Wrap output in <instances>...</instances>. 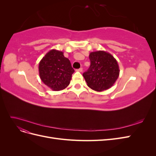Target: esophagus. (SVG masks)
Segmentation results:
<instances>
[{"label": "esophagus", "mask_w": 156, "mask_h": 156, "mask_svg": "<svg viewBox=\"0 0 156 156\" xmlns=\"http://www.w3.org/2000/svg\"><path fill=\"white\" fill-rule=\"evenodd\" d=\"M76 71H77V72H83V68H79V69H76Z\"/></svg>", "instance_id": "1"}]
</instances>
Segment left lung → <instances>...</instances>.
I'll return each instance as SVG.
<instances>
[{
  "instance_id": "left-lung-1",
  "label": "left lung",
  "mask_w": 156,
  "mask_h": 156,
  "mask_svg": "<svg viewBox=\"0 0 156 156\" xmlns=\"http://www.w3.org/2000/svg\"><path fill=\"white\" fill-rule=\"evenodd\" d=\"M90 68L83 75L88 87L102 92L113 86L119 76L120 69L116 60L104 51L91 52L89 55Z\"/></svg>"
}]
</instances>
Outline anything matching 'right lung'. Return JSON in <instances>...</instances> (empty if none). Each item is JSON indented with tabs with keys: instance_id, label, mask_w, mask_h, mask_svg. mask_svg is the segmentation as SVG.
Listing matches in <instances>:
<instances>
[{
	"instance_id": "right-lung-1",
	"label": "right lung",
	"mask_w": 156,
	"mask_h": 156,
	"mask_svg": "<svg viewBox=\"0 0 156 156\" xmlns=\"http://www.w3.org/2000/svg\"><path fill=\"white\" fill-rule=\"evenodd\" d=\"M38 68L42 82L54 91L66 88L74 72L70 61L64 56L63 52L56 49L49 51L42 58Z\"/></svg>"
}]
</instances>
